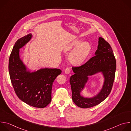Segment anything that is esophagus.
I'll return each instance as SVG.
<instances>
[{
    "instance_id": "1",
    "label": "esophagus",
    "mask_w": 131,
    "mask_h": 131,
    "mask_svg": "<svg viewBox=\"0 0 131 131\" xmlns=\"http://www.w3.org/2000/svg\"><path fill=\"white\" fill-rule=\"evenodd\" d=\"M65 73H66V74H69V73H70V69L69 68H66L65 69Z\"/></svg>"
}]
</instances>
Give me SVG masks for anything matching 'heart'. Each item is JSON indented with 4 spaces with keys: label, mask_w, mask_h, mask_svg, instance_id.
Here are the masks:
<instances>
[{
    "label": "heart",
    "mask_w": 131,
    "mask_h": 131,
    "mask_svg": "<svg viewBox=\"0 0 131 131\" xmlns=\"http://www.w3.org/2000/svg\"><path fill=\"white\" fill-rule=\"evenodd\" d=\"M80 40H74L65 48V51H68L78 45L69 56L70 61L74 65H79L82 63L88 57L91 50V46L88 42L85 41L80 44Z\"/></svg>",
    "instance_id": "1"
}]
</instances>
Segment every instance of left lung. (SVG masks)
Instances as JSON below:
<instances>
[{
	"label": "left lung",
	"instance_id": "left-lung-1",
	"mask_svg": "<svg viewBox=\"0 0 131 131\" xmlns=\"http://www.w3.org/2000/svg\"><path fill=\"white\" fill-rule=\"evenodd\" d=\"M94 57L78 67H72L74 74L70 78L72 100L77 106L87 108L95 106L109 95L113 88L116 69V61L113 49L103 38L99 37L97 50ZM99 72L103 74L105 81L100 92L92 98H85L80 95V92L87 82L88 77Z\"/></svg>",
	"mask_w": 131,
	"mask_h": 131
}]
</instances>
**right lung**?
I'll return each instance as SVG.
<instances>
[{"instance_id": "add662e5", "label": "right lung", "mask_w": 131, "mask_h": 131, "mask_svg": "<svg viewBox=\"0 0 131 131\" xmlns=\"http://www.w3.org/2000/svg\"><path fill=\"white\" fill-rule=\"evenodd\" d=\"M31 34L17 40L9 60L11 81L17 97L27 104L44 108L51 101L53 83L62 71L57 68H43L33 72L26 68L19 56V49L31 38Z\"/></svg>"}]
</instances>
